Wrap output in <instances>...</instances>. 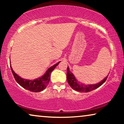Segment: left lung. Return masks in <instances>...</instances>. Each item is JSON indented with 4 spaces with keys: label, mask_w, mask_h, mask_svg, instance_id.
Wrapping results in <instances>:
<instances>
[{
    "label": "left lung",
    "mask_w": 124,
    "mask_h": 124,
    "mask_svg": "<svg viewBox=\"0 0 124 124\" xmlns=\"http://www.w3.org/2000/svg\"><path fill=\"white\" fill-rule=\"evenodd\" d=\"M108 76L106 78H104L103 80H101V82L97 83L96 84L93 85H85L82 84L76 79L75 76L69 70V68L68 66L67 68V81L68 82L69 85L73 89L75 90L79 91V92H89L94 90L97 89L100 87L101 85L104 84L106 82L107 78Z\"/></svg>",
    "instance_id": "1"
}]
</instances>
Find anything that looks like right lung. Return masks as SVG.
I'll return each instance as SVG.
<instances>
[{"mask_svg": "<svg viewBox=\"0 0 124 124\" xmlns=\"http://www.w3.org/2000/svg\"><path fill=\"white\" fill-rule=\"evenodd\" d=\"M60 62H58L52 67L49 68L45 73L40 77L34 79H31V80L23 78L20 77L13 71L11 65V69L15 79H16V82L20 86L25 89L32 91V92L38 93L44 90L46 88L49 81L50 80V76L51 72L56 67V66L60 63Z\"/></svg>", "mask_w": 124, "mask_h": 124, "instance_id": "obj_1", "label": "right lung"}]
</instances>
